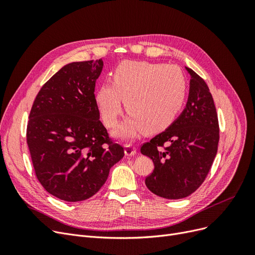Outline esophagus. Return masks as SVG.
I'll return each instance as SVG.
<instances>
[{"instance_id": "34e87169", "label": "esophagus", "mask_w": 255, "mask_h": 255, "mask_svg": "<svg viewBox=\"0 0 255 255\" xmlns=\"http://www.w3.org/2000/svg\"><path fill=\"white\" fill-rule=\"evenodd\" d=\"M125 154L127 156H132L136 154V148L132 144H126L125 145Z\"/></svg>"}]
</instances>
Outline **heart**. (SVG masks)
I'll use <instances>...</instances> for the list:
<instances>
[{"label":"heart","mask_w":255,"mask_h":255,"mask_svg":"<svg viewBox=\"0 0 255 255\" xmlns=\"http://www.w3.org/2000/svg\"><path fill=\"white\" fill-rule=\"evenodd\" d=\"M186 98V79L173 65L123 61L113 74V84H103L96 103L104 125L114 128L122 113L129 114L115 134L134 138L142 130L155 134L170 127Z\"/></svg>","instance_id":"b5f03b06"}]
</instances>
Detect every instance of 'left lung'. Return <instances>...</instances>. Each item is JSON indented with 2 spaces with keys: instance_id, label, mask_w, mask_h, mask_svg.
<instances>
[{
  "instance_id": "left-lung-1",
  "label": "left lung",
  "mask_w": 255,
  "mask_h": 255,
  "mask_svg": "<svg viewBox=\"0 0 255 255\" xmlns=\"http://www.w3.org/2000/svg\"><path fill=\"white\" fill-rule=\"evenodd\" d=\"M190 74L186 107L172 125L141 145L154 164L145 185L154 195L176 200L195 192L213 165L219 141V123L212 94L204 80Z\"/></svg>"
}]
</instances>
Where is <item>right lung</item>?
<instances>
[{"mask_svg": "<svg viewBox=\"0 0 255 255\" xmlns=\"http://www.w3.org/2000/svg\"><path fill=\"white\" fill-rule=\"evenodd\" d=\"M103 61L68 64L38 92L26 141L38 181L60 200L78 202L100 190L125 156L100 121L95 87Z\"/></svg>", "mask_w": 255, "mask_h": 255, "instance_id": "add662e5", "label": "right lung"}]
</instances>
